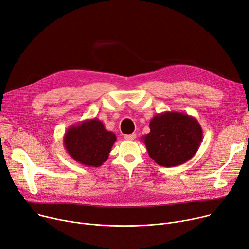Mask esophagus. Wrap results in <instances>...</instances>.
Wrapping results in <instances>:
<instances>
[{"label": "esophagus", "mask_w": 249, "mask_h": 249, "mask_svg": "<svg viewBox=\"0 0 249 249\" xmlns=\"http://www.w3.org/2000/svg\"><path fill=\"white\" fill-rule=\"evenodd\" d=\"M124 138L126 140H134L136 138V134L135 133H132V134H128V135H125Z\"/></svg>", "instance_id": "obj_1"}]
</instances>
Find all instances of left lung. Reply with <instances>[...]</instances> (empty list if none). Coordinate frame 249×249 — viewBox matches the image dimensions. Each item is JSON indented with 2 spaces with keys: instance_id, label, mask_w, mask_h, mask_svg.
Instances as JSON below:
<instances>
[{
  "instance_id": "obj_1",
  "label": "left lung",
  "mask_w": 249,
  "mask_h": 249,
  "mask_svg": "<svg viewBox=\"0 0 249 249\" xmlns=\"http://www.w3.org/2000/svg\"><path fill=\"white\" fill-rule=\"evenodd\" d=\"M150 132L142 136L150 158L159 165L172 167L190 160L197 153L203 130L195 117L181 112H163L149 122Z\"/></svg>"
}]
</instances>
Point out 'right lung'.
Instances as JSON below:
<instances>
[{
    "mask_svg": "<svg viewBox=\"0 0 249 249\" xmlns=\"http://www.w3.org/2000/svg\"><path fill=\"white\" fill-rule=\"evenodd\" d=\"M117 137L98 118L71 126L63 136V145L71 158L89 167H99L109 158Z\"/></svg>",
    "mask_w": 249,
    "mask_h": 249,
    "instance_id": "add662e5",
    "label": "right lung"
}]
</instances>
